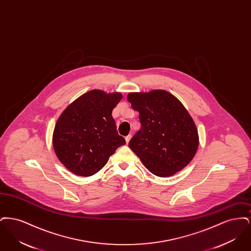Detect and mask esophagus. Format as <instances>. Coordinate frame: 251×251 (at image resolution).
Masks as SVG:
<instances>
[{"mask_svg":"<svg viewBox=\"0 0 251 251\" xmlns=\"http://www.w3.org/2000/svg\"><path fill=\"white\" fill-rule=\"evenodd\" d=\"M131 134H129V135H127L126 137H125V140H126V143L128 144L130 142V140H131Z\"/></svg>","mask_w":251,"mask_h":251,"instance_id":"esophagus-1","label":"esophagus"}]
</instances>
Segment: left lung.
<instances>
[{"label":"left lung","mask_w":251,"mask_h":251,"mask_svg":"<svg viewBox=\"0 0 251 251\" xmlns=\"http://www.w3.org/2000/svg\"><path fill=\"white\" fill-rule=\"evenodd\" d=\"M139 113L141 128L129 147L145 167L158 177H169L186 167L199 148V132L179 100L162 89L127 96Z\"/></svg>","instance_id":"1"}]
</instances>
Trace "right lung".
Returning <instances> with one entry per match:
<instances>
[{"mask_svg":"<svg viewBox=\"0 0 251 251\" xmlns=\"http://www.w3.org/2000/svg\"><path fill=\"white\" fill-rule=\"evenodd\" d=\"M121 99L120 92L90 90L60 115L52 133V146L60 162L73 174L94 175L117 149L126 143L119 135L112 117Z\"/></svg>","mask_w":251,"mask_h":251,"instance_id":"obj_1","label":"right lung"}]
</instances>
